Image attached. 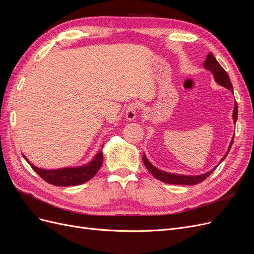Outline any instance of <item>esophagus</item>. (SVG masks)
Listing matches in <instances>:
<instances>
[{
  "label": "esophagus",
  "mask_w": 254,
  "mask_h": 254,
  "mask_svg": "<svg viewBox=\"0 0 254 254\" xmlns=\"http://www.w3.org/2000/svg\"><path fill=\"white\" fill-rule=\"evenodd\" d=\"M137 108H139V107H137L136 103H131V104H129L127 106V108H126V119L128 121H134Z\"/></svg>",
  "instance_id": "esophagus-1"
}]
</instances>
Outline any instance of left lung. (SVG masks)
Listing matches in <instances>:
<instances>
[{"label":"left lung","instance_id":"8db88e82","mask_svg":"<svg viewBox=\"0 0 254 254\" xmlns=\"http://www.w3.org/2000/svg\"><path fill=\"white\" fill-rule=\"evenodd\" d=\"M203 65H204L206 70L211 71V73L213 74L214 78H215V81L219 83L220 86L226 87L227 89H229L230 91L233 92L232 83H231V81H230V77H229L228 73L218 64V61L215 59V57L213 56L212 53H210L209 55L206 56L204 63H203ZM236 120H237V104L235 103L234 110H233V121H234V123H236ZM233 140H234V136H233L231 143H230V145H229V149H228L227 153L225 155V157L221 159L220 162H222V160L226 159L227 155L230 151V148H231V146L233 144ZM143 162H144L146 168H147V170L153 175V177H155L156 179L162 181L164 183L179 184V186H195V184H198V183L202 182L203 180H205L207 177H209L213 173V171L215 170V168H214V170L207 172L205 174L199 175V176H184V175H176V174H172V173H166V172H163L161 170H158L157 167H155L149 162L145 155H143Z\"/></svg>","mask_w":254,"mask_h":254}]
</instances>
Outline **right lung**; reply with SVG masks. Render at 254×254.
Returning a JSON list of instances; mask_svg holds the SVG:
<instances>
[{
	"instance_id": "right-lung-1",
	"label": "right lung",
	"mask_w": 254,
	"mask_h": 254,
	"mask_svg": "<svg viewBox=\"0 0 254 254\" xmlns=\"http://www.w3.org/2000/svg\"><path fill=\"white\" fill-rule=\"evenodd\" d=\"M23 157H24V159L30 164L33 170L39 175L44 181L57 187L79 186V184L91 180L99 171L104 160L103 152L99 151L98 153H96L94 159L87 165L78 167L58 168V170H43V168H39L33 165L25 158V156Z\"/></svg>"
}]
</instances>
